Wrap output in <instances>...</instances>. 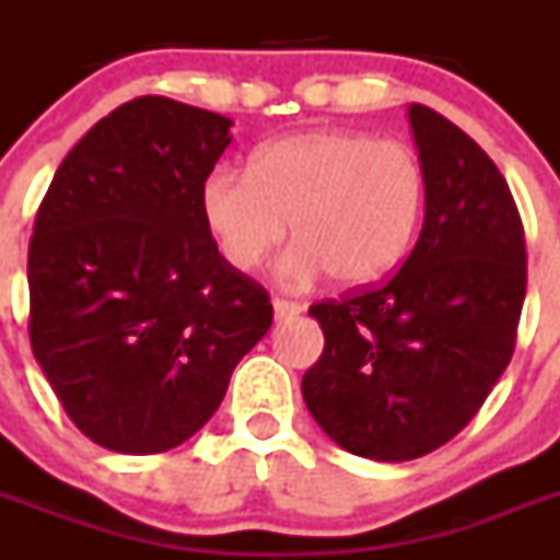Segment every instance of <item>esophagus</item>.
I'll list each match as a JSON object with an SVG mask.
<instances>
[{
    "mask_svg": "<svg viewBox=\"0 0 560 560\" xmlns=\"http://www.w3.org/2000/svg\"><path fill=\"white\" fill-rule=\"evenodd\" d=\"M271 308H275L277 323H283V319H291V316L303 314V305L291 303V300H280V296H275V300H271Z\"/></svg>",
    "mask_w": 560,
    "mask_h": 560,
    "instance_id": "34e87169",
    "label": "esophagus"
}]
</instances>
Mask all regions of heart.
<instances>
[{
  "instance_id": "1",
  "label": "heart",
  "mask_w": 560,
  "mask_h": 560,
  "mask_svg": "<svg viewBox=\"0 0 560 560\" xmlns=\"http://www.w3.org/2000/svg\"><path fill=\"white\" fill-rule=\"evenodd\" d=\"M427 201L418 153L373 133L319 128L271 140L249 171L212 167L201 182V219L226 264L255 269L294 226L296 244L275 264L277 283L334 275L341 285L378 283L404 260Z\"/></svg>"
}]
</instances>
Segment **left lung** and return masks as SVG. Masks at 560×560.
<instances>
[{
	"label": "left lung",
	"instance_id": "obj_1",
	"mask_svg": "<svg viewBox=\"0 0 560 560\" xmlns=\"http://www.w3.org/2000/svg\"><path fill=\"white\" fill-rule=\"evenodd\" d=\"M427 212L412 255L378 289L311 305L325 350L303 398L345 452L423 457L482 407L516 348L524 230L491 156L443 114L409 106Z\"/></svg>",
	"mask_w": 560,
	"mask_h": 560
}]
</instances>
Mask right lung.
Segmentation results:
<instances>
[{"instance_id": "obj_1", "label": "right lung", "mask_w": 560, "mask_h": 560, "mask_svg": "<svg viewBox=\"0 0 560 560\" xmlns=\"http://www.w3.org/2000/svg\"><path fill=\"white\" fill-rule=\"evenodd\" d=\"M232 120L137 97L67 153L30 237V345L67 415L117 454L199 432L271 328L266 291L221 257L199 190Z\"/></svg>"}]
</instances>
